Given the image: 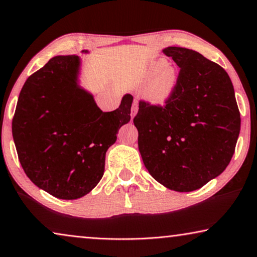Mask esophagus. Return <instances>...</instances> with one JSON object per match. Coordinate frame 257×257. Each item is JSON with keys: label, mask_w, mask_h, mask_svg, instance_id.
Instances as JSON below:
<instances>
[{"label": "esophagus", "mask_w": 257, "mask_h": 257, "mask_svg": "<svg viewBox=\"0 0 257 257\" xmlns=\"http://www.w3.org/2000/svg\"><path fill=\"white\" fill-rule=\"evenodd\" d=\"M137 111H138V105H137V103H135V105H133V107H132V112H131L132 119L135 118V115L137 114Z\"/></svg>", "instance_id": "34e87169"}]
</instances>
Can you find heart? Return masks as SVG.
Wrapping results in <instances>:
<instances>
[{
    "label": "heart",
    "instance_id": "heart-1",
    "mask_svg": "<svg viewBox=\"0 0 257 257\" xmlns=\"http://www.w3.org/2000/svg\"><path fill=\"white\" fill-rule=\"evenodd\" d=\"M164 59L154 62L150 66L149 76L158 75L147 90V98L154 105H164L171 99L178 86V73L172 66H166Z\"/></svg>",
    "mask_w": 257,
    "mask_h": 257
}]
</instances>
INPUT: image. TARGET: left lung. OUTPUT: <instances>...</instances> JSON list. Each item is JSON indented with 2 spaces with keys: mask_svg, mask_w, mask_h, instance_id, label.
Wrapping results in <instances>:
<instances>
[{
  "mask_svg": "<svg viewBox=\"0 0 257 257\" xmlns=\"http://www.w3.org/2000/svg\"><path fill=\"white\" fill-rule=\"evenodd\" d=\"M163 52L180 68L164 107L140 101L133 119L150 174L175 192H192L226 170L240 135L233 83L219 64L191 49Z\"/></svg>",
  "mask_w": 257,
  "mask_h": 257,
  "instance_id": "obj_1",
  "label": "left lung"
}]
</instances>
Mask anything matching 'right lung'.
<instances>
[{"instance_id":"add662e5","label":"right lung","mask_w":257,"mask_h":257,"mask_svg":"<svg viewBox=\"0 0 257 257\" xmlns=\"http://www.w3.org/2000/svg\"><path fill=\"white\" fill-rule=\"evenodd\" d=\"M80 69L79 56L52 57L24 83L13 119L14 143L28 178L63 200L79 199L96 187L106 151L131 119V94L117 110L103 112L80 86Z\"/></svg>"}]
</instances>
